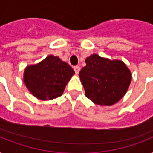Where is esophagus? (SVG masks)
<instances>
[{
	"mask_svg": "<svg viewBox=\"0 0 153 153\" xmlns=\"http://www.w3.org/2000/svg\"><path fill=\"white\" fill-rule=\"evenodd\" d=\"M74 71H75V73L78 74L79 73V71H80V67H79V66H75V67H74Z\"/></svg>",
	"mask_w": 153,
	"mask_h": 153,
	"instance_id": "1",
	"label": "esophagus"
}]
</instances>
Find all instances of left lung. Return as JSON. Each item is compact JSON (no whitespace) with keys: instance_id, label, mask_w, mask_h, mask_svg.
<instances>
[{"instance_id":"obj_1","label":"left lung","mask_w":153,"mask_h":153,"mask_svg":"<svg viewBox=\"0 0 153 153\" xmlns=\"http://www.w3.org/2000/svg\"><path fill=\"white\" fill-rule=\"evenodd\" d=\"M79 72L86 96L94 104L113 105L126 94L132 80L130 70L123 61L93 54Z\"/></svg>"}]
</instances>
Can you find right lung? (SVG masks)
<instances>
[{"instance_id": "right-lung-1", "label": "right lung", "mask_w": 153, "mask_h": 153, "mask_svg": "<svg viewBox=\"0 0 153 153\" xmlns=\"http://www.w3.org/2000/svg\"><path fill=\"white\" fill-rule=\"evenodd\" d=\"M74 74L68 63L51 55L41 62L26 67L24 82L32 95L43 101L62 95L67 82Z\"/></svg>"}]
</instances>
